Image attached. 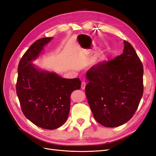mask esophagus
Here are the masks:
<instances>
[{"instance_id": "1", "label": "esophagus", "mask_w": 156, "mask_h": 156, "mask_svg": "<svg viewBox=\"0 0 156 156\" xmlns=\"http://www.w3.org/2000/svg\"><path fill=\"white\" fill-rule=\"evenodd\" d=\"M85 87H86V82L84 81H82V84H81V88L82 89V90H84Z\"/></svg>"}]
</instances>
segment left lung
Masks as SVG:
<instances>
[{
    "instance_id": "1",
    "label": "left lung",
    "mask_w": 156,
    "mask_h": 156,
    "mask_svg": "<svg viewBox=\"0 0 156 156\" xmlns=\"http://www.w3.org/2000/svg\"><path fill=\"white\" fill-rule=\"evenodd\" d=\"M86 75V95L96 121L116 127L130 120L144 92L143 64L133 46L124 41L121 55L92 66Z\"/></svg>"
}]
</instances>
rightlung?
Listing matches in <instances>:
<instances>
[{
    "mask_svg": "<svg viewBox=\"0 0 156 156\" xmlns=\"http://www.w3.org/2000/svg\"><path fill=\"white\" fill-rule=\"evenodd\" d=\"M52 39H38L23 55L16 86L23 114L33 123L45 129H57L67 121L70 95L81 87L79 78H63L32 64Z\"/></svg>",
    "mask_w": 156,
    "mask_h": 156,
    "instance_id": "right-lung-1",
    "label": "right lung"
}]
</instances>
